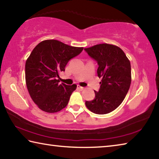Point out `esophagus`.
<instances>
[{
    "label": "esophagus",
    "mask_w": 159,
    "mask_h": 159,
    "mask_svg": "<svg viewBox=\"0 0 159 159\" xmlns=\"http://www.w3.org/2000/svg\"><path fill=\"white\" fill-rule=\"evenodd\" d=\"M77 88L79 89H80V90H83V89H84V88L81 87V86H80V85H77Z\"/></svg>",
    "instance_id": "1"
}]
</instances>
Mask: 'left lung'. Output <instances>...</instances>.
<instances>
[{
  "instance_id": "obj_1",
  "label": "left lung",
  "mask_w": 159,
  "mask_h": 159,
  "mask_svg": "<svg viewBox=\"0 0 159 159\" xmlns=\"http://www.w3.org/2000/svg\"><path fill=\"white\" fill-rule=\"evenodd\" d=\"M84 50L97 62V75L102 78L99 91H94V99L86 101L85 105L95 114L109 113L122 103L129 89L130 61L120 48L112 44H97Z\"/></svg>"
}]
</instances>
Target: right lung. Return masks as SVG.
I'll return each mask as SVG.
<instances>
[{"label":"right lung","instance_id":"right-lung-1","mask_svg":"<svg viewBox=\"0 0 159 159\" xmlns=\"http://www.w3.org/2000/svg\"><path fill=\"white\" fill-rule=\"evenodd\" d=\"M83 50L48 39L40 42L32 51L25 62V82L32 99L43 111L52 113L67 106L76 85L60 84L57 79L68 62Z\"/></svg>","mask_w":159,"mask_h":159}]
</instances>
